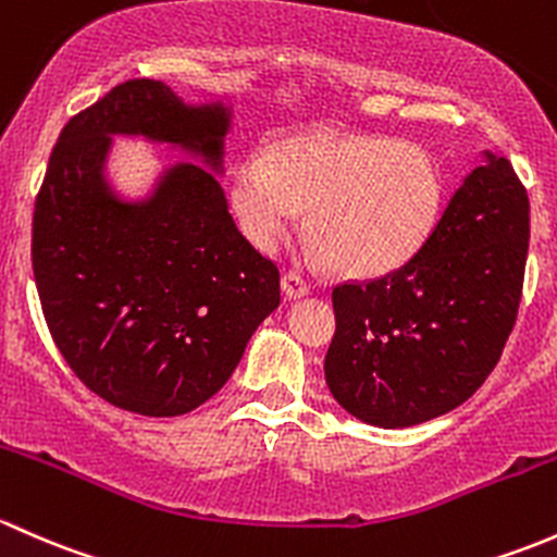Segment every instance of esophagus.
I'll list each match as a JSON object with an SVG mask.
<instances>
[{
	"label": "esophagus",
	"instance_id": "esophagus-1",
	"mask_svg": "<svg viewBox=\"0 0 557 557\" xmlns=\"http://www.w3.org/2000/svg\"><path fill=\"white\" fill-rule=\"evenodd\" d=\"M281 289H284V295L289 297V300H297V297H302V295H308V292H311V284H308V281L302 278L300 273L286 271L284 276H281Z\"/></svg>",
	"mask_w": 557,
	"mask_h": 557
}]
</instances>
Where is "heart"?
<instances>
[{
  "label": "heart",
  "mask_w": 557,
  "mask_h": 557,
  "mask_svg": "<svg viewBox=\"0 0 557 557\" xmlns=\"http://www.w3.org/2000/svg\"><path fill=\"white\" fill-rule=\"evenodd\" d=\"M445 180L421 145L375 134H317L276 141L238 165L233 211L262 251L306 209L302 227L341 276L399 271L426 246L443 216Z\"/></svg>",
  "instance_id": "heart-1"
}]
</instances>
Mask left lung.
Wrapping results in <instances>:
<instances>
[{"instance_id": "1", "label": "left lung", "mask_w": 557, "mask_h": 557, "mask_svg": "<svg viewBox=\"0 0 557 557\" xmlns=\"http://www.w3.org/2000/svg\"><path fill=\"white\" fill-rule=\"evenodd\" d=\"M529 233L523 182L507 158L485 154L407 265L332 289V397L383 429L416 426L467 403L518 319Z\"/></svg>"}]
</instances>
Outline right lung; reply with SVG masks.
I'll return each instance as SVG.
<instances>
[{"label": "right lung", "instance_id": "1", "mask_svg": "<svg viewBox=\"0 0 557 557\" xmlns=\"http://www.w3.org/2000/svg\"><path fill=\"white\" fill-rule=\"evenodd\" d=\"M231 112L187 107L160 79H128L61 131L34 203L32 268L61 357L94 394L139 416H185L214 397L281 276L227 211L220 182L174 165L145 203L104 180L109 136H147L222 165Z\"/></svg>", "mask_w": 557, "mask_h": 557}]
</instances>
